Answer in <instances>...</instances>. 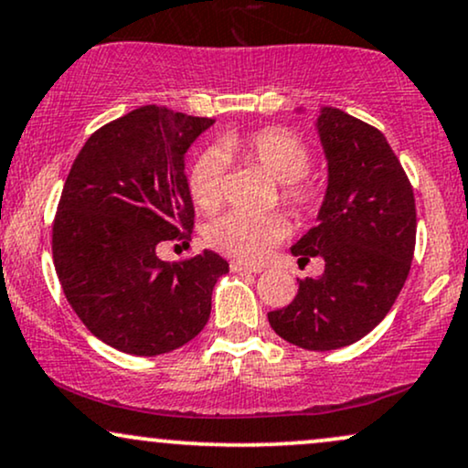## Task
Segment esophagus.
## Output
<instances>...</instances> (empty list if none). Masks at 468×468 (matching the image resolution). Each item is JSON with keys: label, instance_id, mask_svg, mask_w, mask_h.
Masks as SVG:
<instances>
[{"label": "esophagus", "instance_id": "esophagus-1", "mask_svg": "<svg viewBox=\"0 0 468 468\" xmlns=\"http://www.w3.org/2000/svg\"><path fill=\"white\" fill-rule=\"evenodd\" d=\"M230 270H233V272H249V274L261 272V268L249 266V263H241V261H230Z\"/></svg>", "mask_w": 468, "mask_h": 468}]
</instances>
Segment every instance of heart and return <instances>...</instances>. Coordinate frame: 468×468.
<instances>
[{
  "mask_svg": "<svg viewBox=\"0 0 468 468\" xmlns=\"http://www.w3.org/2000/svg\"><path fill=\"white\" fill-rule=\"evenodd\" d=\"M241 159L261 167L268 176L279 180L281 205L296 219L312 216L323 200L318 180L309 178L312 150L288 128L270 126L246 134H227L219 139L218 150H207L191 163L187 189L200 211H216L224 200V160ZM288 233V224L279 213L246 216L227 213L213 219L205 230L207 244L222 255L238 261L257 263L268 255Z\"/></svg>",
  "mask_w": 468,
  "mask_h": 468,
  "instance_id": "1",
  "label": "heart"
}]
</instances>
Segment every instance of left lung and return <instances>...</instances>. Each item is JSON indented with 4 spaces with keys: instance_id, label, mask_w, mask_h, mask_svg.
Returning a JSON list of instances; mask_svg holds the SVG:
<instances>
[{
    "instance_id": "obj_1",
    "label": "left lung",
    "mask_w": 468,
    "mask_h": 468,
    "mask_svg": "<svg viewBox=\"0 0 468 468\" xmlns=\"http://www.w3.org/2000/svg\"><path fill=\"white\" fill-rule=\"evenodd\" d=\"M316 128L329 183L318 224L292 255L298 263L324 259V272L298 281L294 301L268 320L290 345L334 351L362 340L395 305L412 266L416 205L408 174L375 126L324 106Z\"/></svg>"
}]
</instances>
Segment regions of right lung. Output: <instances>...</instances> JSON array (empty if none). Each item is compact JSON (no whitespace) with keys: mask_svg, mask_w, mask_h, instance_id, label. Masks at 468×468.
Masks as SVG:
<instances>
[{"mask_svg":"<svg viewBox=\"0 0 468 468\" xmlns=\"http://www.w3.org/2000/svg\"><path fill=\"white\" fill-rule=\"evenodd\" d=\"M209 126V117L142 106L95 131L65 180L56 274L82 324L122 353L161 356L194 340L229 272L213 250L174 263L156 255L163 241L191 239L185 152Z\"/></svg>","mask_w":468,"mask_h":468,"instance_id":"right-lung-1","label":"right lung"}]
</instances>
